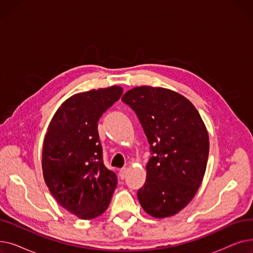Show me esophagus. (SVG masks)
<instances>
[{
  "label": "esophagus",
  "mask_w": 253,
  "mask_h": 253,
  "mask_svg": "<svg viewBox=\"0 0 253 253\" xmlns=\"http://www.w3.org/2000/svg\"><path fill=\"white\" fill-rule=\"evenodd\" d=\"M126 175H127V168H122L120 170V177H121V179H124Z\"/></svg>",
  "instance_id": "34e87169"
}]
</instances>
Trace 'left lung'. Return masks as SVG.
Masks as SVG:
<instances>
[{
    "label": "left lung",
    "mask_w": 253,
    "mask_h": 253,
    "mask_svg": "<svg viewBox=\"0 0 253 253\" xmlns=\"http://www.w3.org/2000/svg\"><path fill=\"white\" fill-rule=\"evenodd\" d=\"M122 101L137 115L153 154L138 201L153 217L174 215L202 183L209 154L206 126L194 104L173 90L135 87Z\"/></svg>",
    "instance_id": "1"
}]
</instances>
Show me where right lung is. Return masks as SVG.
<instances>
[{
	"label": "right lung",
	"mask_w": 253,
	"mask_h": 253,
	"mask_svg": "<svg viewBox=\"0 0 253 253\" xmlns=\"http://www.w3.org/2000/svg\"><path fill=\"white\" fill-rule=\"evenodd\" d=\"M123 93L120 86L80 92L52 117L42 153L43 176L55 200L81 219L108 209L117 176L102 161L97 122Z\"/></svg>",
	"instance_id": "1"
}]
</instances>
